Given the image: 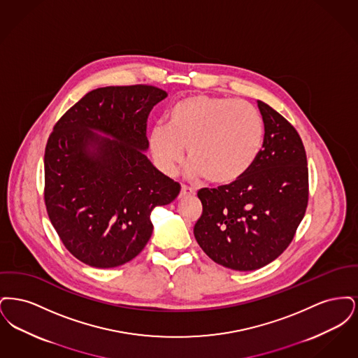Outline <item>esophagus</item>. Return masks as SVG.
I'll list each match as a JSON object with an SVG mask.
<instances>
[{
	"label": "esophagus",
	"mask_w": 358,
	"mask_h": 358,
	"mask_svg": "<svg viewBox=\"0 0 358 358\" xmlns=\"http://www.w3.org/2000/svg\"><path fill=\"white\" fill-rule=\"evenodd\" d=\"M194 194V189L193 187L182 185L181 187V197H187V196H193Z\"/></svg>",
	"instance_id": "1"
}]
</instances>
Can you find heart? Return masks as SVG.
<instances>
[{
	"label": "heart",
	"instance_id": "obj_1",
	"mask_svg": "<svg viewBox=\"0 0 358 358\" xmlns=\"http://www.w3.org/2000/svg\"><path fill=\"white\" fill-rule=\"evenodd\" d=\"M263 134V120L251 103L200 94L171 106L168 126L158 123L152 129L150 149L158 168L171 176L187 146L192 177L229 184L254 164Z\"/></svg>",
	"mask_w": 358,
	"mask_h": 358
}]
</instances>
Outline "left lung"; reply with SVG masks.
<instances>
[{
  "label": "left lung",
  "mask_w": 358,
  "mask_h": 358,
  "mask_svg": "<svg viewBox=\"0 0 358 358\" xmlns=\"http://www.w3.org/2000/svg\"><path fill=\"white\" fill-rule=\"evenodd\" d=\"M263 148L254 164L228 185L203 187L194 238L217 264L252 271L280 255L295 236L308 203L306 150L295 127L257 101Z\"/></svg>",
  "instance_id": "obj_1"
}]
</instances>
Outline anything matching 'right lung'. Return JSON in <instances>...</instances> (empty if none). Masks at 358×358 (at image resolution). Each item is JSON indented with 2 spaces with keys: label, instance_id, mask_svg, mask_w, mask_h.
Instances as JSON below:
<instances>
[{
  "label": "right lung",
  "instance_id": "obj_1",
  "mask_svg": "<svg viewBox=\"0 0 358 358\" xmlns=\"http://www.w3.org/2000/svg\"><path fill=\"white\" fill-rule=\"evenodd\" d=\"M166 96L154 85L101 87L53 126L44 154L45 208L64 247L85 264L113 268L134 259L152 236L154 206L181 190L143 153L148 117Z\"/></svg>",
  "mask_w": 358,
  "mask_h": 358
}]
</instances>
